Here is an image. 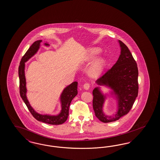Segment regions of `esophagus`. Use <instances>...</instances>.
I'll use <instances>...</instances> for the list:
<instances>
[{
	"instance_id": "1",
	"label": "esophagus",
	"mask_w": 160,
	"mask_h": 160,
	"mask_svg": "<svg viewBox=\"0 0 160 160\" xmlns=\"http://www.w3.org/2000/svg\"><path fill=\"white\" fill-rule=\"evenodd\" d=\"M84 89H86V90H88L89 88H90V84L89 83V82H86L84 84Z\"/></svg>"
}]
</instances>
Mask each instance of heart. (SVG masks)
<instances>
[{"instance_id":"1","label":"heart","mask_w":160,"mask_h":160,"mask_svg":"<svg viewBox=\"0 0 160 160\" xmlns=\"http://www.w3.org/2000/svg\"><path fill=\"white\" fill-rule=\"evenodd\" d=\"M100 52V49L98 48H92V56L96 55L98 53H99ZM106 63V61L104 58H100L99 60H98L97 62L94 64V65L92 66V68H91V72L93 74H97L99 70L101 69V68L104 65V64Z\"/></svg>"}]
</instances>
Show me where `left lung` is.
Instances as JSON below:
<instances>
[{
    "mask_svg": "<svg viewBox=\"0 0 160 160\" xmlns=\"http://www.w3.org/2000/svg\"><path fill=\"white\" fill-rule=\"evenodd\" d=\"M121 54L116 64L98 78L96 83L110 87L118 99V110L114 116L102 112L105 96L98 87L92 91V107L97 118L103 122L117 121L127 114L138 96V70L136 60L125 44L119 40Z\"/></svg>",
    "mask_w": 160,
    "mask_h": 160,
    "instance_id": "left-lung-1",
    "label": "left lung"
}]
</instances>
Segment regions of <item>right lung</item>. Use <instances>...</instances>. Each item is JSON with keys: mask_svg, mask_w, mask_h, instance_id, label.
<instances>
[{"mask_svg": "<svg viewBox=\"0 0 160 160\" xmlns=\"http://www.w3.org/2000/svg\"><path fill=\"white\" fill-rule=\"evenodd\" d=\"M42 42V40H38L34 42L21 59L19 66L20 95L29 109V112L37 120L48 124L59 125L64 123L68 119L70 104L73 98L78 94V82H72L64 89L60 97L62 102V111L58 116L42 115L34 111L33 108L30 106L26 96L27 91L26 87V78L24 76V63L37 52ZM45 44L46 46L48 45L47 43H45Z\"/></svg>", "mask_w": 160, "mask_h": 160, "instance_id": "add662e5", "label": "right lung"}]
</instances>
